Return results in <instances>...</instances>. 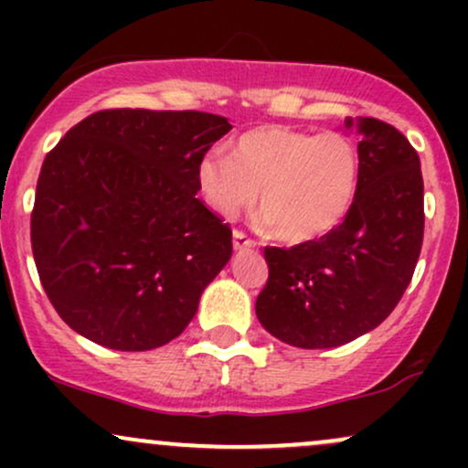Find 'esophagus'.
<instances>
[{
  "label": "esophagus",
  "mask_w": 468,
  "mask_h": 468,
  "mask_svg": "<svg viewBox=\"0 0 468 468\" xmlns=\"http://www.w3.org/2000/svg\"><path fill=\"white\" fill-rule=\"evenodd\" d=\"M233 238H235V246H239V249H241V246L246 244V241H244V235H241V233H235Z\"/></svg>",
  "instance_id": "esophagus-1"
}]
</instances>
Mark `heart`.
<instances>
[{
    "instance_id": "obj_1",
    "label": "heart",
    "mask_w": 468,
    "mask_h": 468,
    "mask_svg": "<svg viewBox=\"0 0 468 468\" xmlns=\"http://www.w3.org/2000/svg\"><path fill=\"white\" fill-rule=\"evenodd\" d=\"M303 189L310 197H314V202L319 204L321 213H324L327 219H336L341 216L347 200V189L346 180L341 178V174L335 169V165H327L325 160H321V163L313 169V174H310Z\"/></svg>"
}]
</instances>
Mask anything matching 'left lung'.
<instances>
[{"label":"left lung","instance_id":"obj_1","mask_svg":"<svg viewBox=\"0 0 468 468\" xmlns=\"http://www.w3.org/2000/svg\"><path fill=\"white\" fill-rule=\"evenodd\" d=\"M230 130L229 118L207 112L105 110L46 155L32 255L74 332L144 352L191 324L233 252L229 224L196 197L204 154Z\"/></svg>","mask_w":468,"mask_h":468}]
</instances>
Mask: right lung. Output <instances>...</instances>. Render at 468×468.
I'll use <instances>...</instances> for the list:
<instances>
[{
    "mask_svg": "<svg viewBox=\"0 0 468 468\" xmlns=\"http://www.w3.org/2000/svg\"><path fill=\"white\" fill-rule=\"evenodd\" d=\"M356 130L358 178L343 222L313 238L321 208L314 200L292 211L303 241L294 249H266L268 282L257 297L260 324L288 346L338 347L383 324L410 286L422 246V174L416 149L388 122L346 121ZM325 160L346 171L341 152L313 155L308 182Z\"/></svg>",
    "mask_w": 468,
    "mask_h": 468,
    "instance_id": "obj_1",
    "label": "right lung"
}]
</instances>
